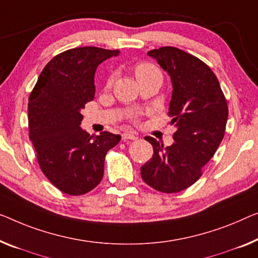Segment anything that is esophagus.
<instances>
[{
  "instance_id": "esophagus-1",
  "label": "esophagus",
  "mask_w": 258,
  "mask_h": 258,
  "mask_svg": "<svg viewBox=\"0 0 258 258\" xmlns=\"http://www.w3.org/2000/svg\"><path fill=\"white\" fill-rule=\"evenodd\" d=\"M122 140H136L137 139V134L131 133V132H125L121 134Z\"/></svg>"
}]
</instances>
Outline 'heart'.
<instances>
[{
  "mask_svg": "<svg viewBox=\"0 0 258 258\" xmlns=\"http://www.w3.org/2000/svg\"><path fill=\"white\" fill-rule=\"evenodd\" d=\"M156 72H159V71H157V68L154 66V64L148 63V62H141V63L137 64V66H136V76H137V79H139L140 76L151 74V73H156ZM113 80H114V75H111L110 78L107 79V81H106V87L107 88L112 86Z\"/></svg>",
  "mask_w": 258,
  "mask_h": 258,
  "instance_id": "obj_1",
  "label": "heart"
}]
</instances>
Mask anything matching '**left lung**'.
<instances>
[{"label": "left lung", "mask_w": 258, "mask_h": 258, "mask_svg": "<svg viewBox=\"0 0 258 258\" xmlns=\"http://www.w3.org/2000/svg\"><path fill=\"white\" fill-rule=\"evenodd\" d=\"M148 55L171 79L172 96L169 112L176 126L175 142L164 147L152 137V159L141 167L146 184L164 194L185 190L203 175L224 139L228 106L220 83L205 62L182 49L166 46Z\"/></svg>", "instance_id": "left-lung-1"}]
</instances>
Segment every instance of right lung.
Wrapping results in <instances>:
<instances>
[{
	"label": "right lung",
	"instance_id": "right-lung-1",
	"mask_svg": "<svg viewBox=\"0 0 258 258\" xmlns=\"http://www.w3.org/2000/svg\"><path fill=\"white\" fill-rule=\"evenodd\" d=\"M118 49L78 47L46 64L29 97V137L44 175L67 195L91 191L103 178L106 153L120 136H90L80 127L81 110L95 97V72Z\"/></svg>",
	"mask_w": 258,
	"mask_h": 258
}]
</instances>
